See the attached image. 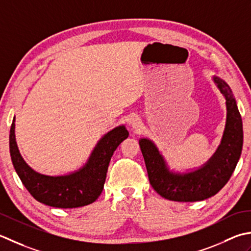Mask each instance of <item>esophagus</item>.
I'll list each match as a JSON object with an SVG mask.
<instances>
[{
  "instance_id": "esophagus-1",
  "label": "esophagus",
  "mask_w": 251,
  "mask_h": 251,
  "mask_svg": "<svg viewBox=\"0 0 251 251\" xmlns=\"http://www.w3.org/2000/svg\"><path fill=\"white\" fill-rule=\"evenodd\" d=\"M140 126H141L140 120H137V119H133L132 120V126L134 127V129H137V127H140Z\"/></svg>"
}]
</instances>
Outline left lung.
Returning <instances> with one entry per match:
<instances>
[{"instance_id":"1","label":"left lung","mask_w":251,"mask_h":251,"mask_svg":"<svg viewBox=\"0 0 251 251\" xmlns=\"http://www.w3.org/2000/svg\"><path fill=\"white\" fill-rule=\"evenodd\" d=\"M214 82L226 100L227 118L221 145L207 165L186 175H176L166 162L154 143L147 139L140 146L152 188L163 198L175 201H199L207 199L226 185L236 168L243 148V122L229 86L218 76Z\"/></svg>"}]
</instances>
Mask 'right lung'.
Returning <instances> with one entry per match:
<instances>
[{
	"mask_svg": "<svg viewBox=\"0 0 251 251\" xmlns=\"http://www.w3.org/2000/svg\"><path fill=\"white\" fill-rule=\"evenodd\" d=\"M14 121L9 131V151L15 170L34 199L55 208H78L94 202L103 192L114 151L129 136L124 126L115 127L99 142L82 169L69 176H49L32 170L19 154Z\"/></svg>",
	"mask_w": 251,
	"mask_h": 251,
	"instance_id": "1",
	"label": "right lung"
}]
</instances>
